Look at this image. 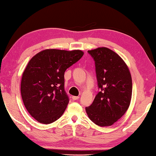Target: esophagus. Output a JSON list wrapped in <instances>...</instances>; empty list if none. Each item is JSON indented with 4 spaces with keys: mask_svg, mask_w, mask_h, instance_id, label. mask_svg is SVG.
I'll return each instance as SVG.
<instances>
[{
    "mask_svg": "<svg viewBox=\"0 0 156 156\" xmlns=\"http://www.w3.org/2000/svg\"><path fill=\"white\" fill-rule=\"evenodd\" d=\"M72 99L73 100H76L79 99V97L78 96H72Z\"/></svg>",
    "mask_w": 156,
    "mask_h": 156,
    "instance_id": "esophagus-1",
    "label": "esophagus"
}]
</instances>
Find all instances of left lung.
<instances>
[{
	"mask_svg": "<svg viewBox=\"0 0 156 156\" xmlns=\"http://www.w3.org/2000/svg\"><path fill=\"white\" fill-rule=\"evenodd\" d=\"M95 61L100 91L90 106L88 117L100 126H111L125 114L131 102L132 80L129 69L120 56L107 47L89 50Z\"/></svg>",
	"mask_w": 156,
	"mask_h": 156,
	"instance_id": "obj_1",
	"label": "left lung"
}]
</instances>
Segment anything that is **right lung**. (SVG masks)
<instances>
[{"mask_svg":"<svg viewBox=\"0 0 156 156\" xmlns=\"http://www.w3.org/2000/svg\"><path fill=\"white\" fill-rule=\"evenodd\" d=\"M83 54L81 50L45 49L28 62L21 80V96L27 112L38 122L50 124L61 117L69 103L65 72Z\"/></svg>","mask_w":156,"mask_h":156,"instance_id":"obj_1","label":"right lung"}]
</instances>
